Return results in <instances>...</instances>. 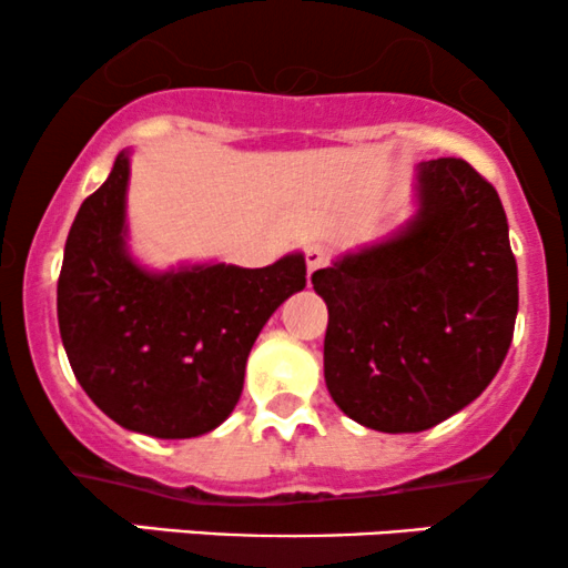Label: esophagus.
Listing matches in <instances>:
<instances>
[{"label": "esophagus", "instance_id": "1", "mask_svg": "<svg viewBox=\"0 0 568 568\" xmlns=\"http://www.w3.org/2000/svg\"><path fill=\"white\" fill-rule=\"evenodd\" d=\"M304 258H306V275H315L317 270H323L325 262H328V256H325V251L321 245H310L304 251Z\"/></svg>", "mask_w": 568, "mask_h": 568}]
</instances>
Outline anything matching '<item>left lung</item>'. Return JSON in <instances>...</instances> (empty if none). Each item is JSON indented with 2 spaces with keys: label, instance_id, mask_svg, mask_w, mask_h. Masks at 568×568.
Masks as SVG:
<instances>
[{
  "label": "left lung",
  "instance_id": "left-lung-1",
  "mask_svg": "<svg viewBox=\"0 0 568 568\" xmlns=\"http://www.w3.org/2000/svg\"><path fill=\"white\" fill-rule=\"evenodd\" d=\"M414 216L312 275L328 306L334 403L379 433L440 425L491 384L513 342L518 266L501 200L456 158L416 165Z\"/></svg>",
  "mask_w": 568,
  "mask_h": 568
}]
</instances>
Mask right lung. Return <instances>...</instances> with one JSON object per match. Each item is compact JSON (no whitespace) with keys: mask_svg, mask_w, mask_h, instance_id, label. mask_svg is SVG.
Masks as SVG:
<instances>
[{"mask_svg":"<svg viewBox=\"0 0 568 568\" xmlns=\"http://www.w3.org/2000/svg\"><path fill=\"white\" fill-rule=\"evenodd\" d=\"M130 149L82 202L58 277V328L71 371L109 419L179 440L237 406L253 342L306 285L304 253L245 270L224 262L149 270L128 245Z\"/></svg>","mask_w":568,"mask_h":568,"instance_id":"add662e5","label":"right lung"}]
</instances>
